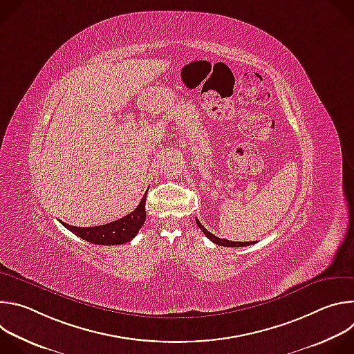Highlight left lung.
Returning a JSON list of instances; mask_svg holds the SVG:
<instances>
[{"mask_svg":"<svg viewBox=\"0 0 354 354\" xmlns=\"http://www.w3.org/2000/svg\"><path fill=\"white\" fill-rule=\"evenodd\" d=\"M196 223H197V225H198V228L205 232V235L210 239V241H213L216 245H220V246H231V248H235V246H246V245H254L255 242L254 241H250V242H234V241H230V239H221V238H218V236H216V235H213L210 231H207L203 225L200 224V221L196 218Z\"/></svg>","mask_w":354,"mask_h":354,"instance_id":"8db88e82","label":"left lung"}]
</instances>
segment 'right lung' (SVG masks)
<instances>
[{
  "label": "right lung",
  "instance_id": "add662e5",
  "mask_svg": "<svg viewBox=\"0 0 354 354\" xmlns=\"http://www.w3.org/2000/svg\"><path fill=\"white\" fill-rule=\"evenodd\" d=\"M145 197L142 196L140 205L134 212L105 225L96 227H74L62 221V224L80 238L96 245H122L131 241L145 221Z\"/></svg>",
  "mask_w": 354,
  "mask_h": 354
}]
</instances>
